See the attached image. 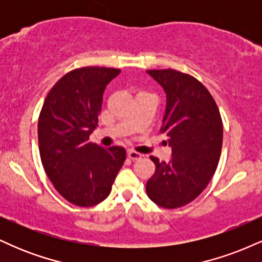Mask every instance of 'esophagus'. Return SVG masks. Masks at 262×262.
<instances>
[{
    "label": "esophagus",
    "instance_id": "1",
    "mask_svg": "<svg viewBox=\"0 0 262 262\" xmlns=\"http://www.w3.org/2000/svg\"><path fill=\"white\" fill-rule=\"evenodd\" d=\"M128 158L132 159V160H140V159L143 158V155H141L140 152L134 151V150H129V151H128Z\"/></svg>",
    "mask_w": 262,
    "mask_h": 262
}]
</instances>
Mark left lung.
<instances>
[{
    "instance_id": "obj_1",
    "label": "left lung",
    "mask_w": 262,
    "mask_h": 262,
    "mask_svg": "<svg viewBox=\"0 0 262 262\" xmlns=\"http://www.w3.org/2000/svg\"><path fill=\"white\" fill-rule=\"evenodd\" d=\"M146 73L166 95L161 132L172 150L167 162L151 156L156 170L146 193L162 208H179L200 196L214 175L223 123L212 95L193 76L171 69Z\"/></svg>"
}]
</instances>
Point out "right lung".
Wrapping results in <instances>:
<instances>
[{
  "label": "right lung",
  "instance_id": "right-lung-1",
  "mask_svg": "<svg viewBox=\"0 0 262 262\" xmlns=\"http://www.w3.org/2000/svg\"><path fill=\"white\" fill-rule=\"evenodd\" d=\"M119 69H76L48 93L38 121L41 164L56 191L75 206L92 207L111 193L125 160L121 146L102 148L90 141L108 83Z\"/></svg>",
  "mask_w": 262,
  "mask_h": 262
}]
</instances>
